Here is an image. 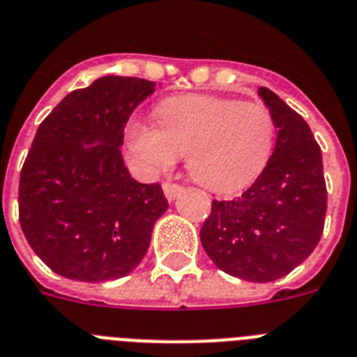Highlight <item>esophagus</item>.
<instances>
[{
	"instance_id": "1",
	"label": "esophagus",
	"mask_w": 357,
	"mask_h": 357,
	"mask_svg": "<svg viewBox=\"0 0 357 357\" xmlns=\"http://www.w3.org/2000/svg\"><path fill=\"white\" fill-rule=\"evenodd\" d=\"M181 190H183V187H179L178 183H170V181L163 183V192L169 202H174V199L178 198L179 194H181Z\"/></svg>"
}]
</instances>
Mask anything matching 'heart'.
Masks as SVG:
<instances>
[{"label":"heart","instance_id":"obj_1","mask_svg":"<svg viewBox=\"0 0 357 357\" xmlns=\"http://www.w3.org/2000/svg\"><path fill=\"white\" fill-rule=\"evenodd\" d=\"M159 128L133 121L126 133L132 159L146 174L172 169L187 155L194 181L214 192H236L268 167L277 139L273 113L257 102L187 95L155 109Z\"/></svg>","mask_w":357,"mask_h":357}]
</instances>
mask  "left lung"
<instances>
[{
	"instance_id": "obj_1",
	"label": "left lung",
	"mask_w": 357,
	"mask_h": 357,
	"mask_svg": "<svg viewBox=\"0 0 357 357\" xmlns=\"http://www.w3.org/2000/svg\"><path fill=\"white\" fill-rule=\"evenodd\" d=\"M259 95L279 128L271 159L242 196L213 199L199 240L225 273L271 282L303 264L319 244L326 183L308 123L268 88H259Z\"/></svg>"
}]
</instances>
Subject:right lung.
<instances>
[{
	"instance_id": "add662e5",
	"label": "right lung",
	"mask_w": 357,
	"mask_h": 357,
	"mask_svg": "<svg viewBox=\"0 0 357 357\" xmlns=\"http://www.w3.org/2000/svg\"><path fill=\"white\" fill-rule=\"evenodd\" d=\"M155 82L97 78L38 126L20 176V224L34 253L66 279L106 282L137 268L169 208L159 183L124 167V126Z\"/></svg>"
}]
</instances>
